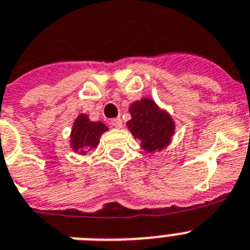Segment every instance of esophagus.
Masks as SVG:
<instances>
[{"mask_svg":"<svg viewBox=\"0 0 250 250\" xmlns=\"http://www.w3.org/2000/svg\"><path fill=\"white\" fill-rule=\"evenodd\" d=\"M110 123H112V125L114 127V128H122V127H123V121H122L121 118L112 119Z\"/></svg>","mask_w":250,"mask_h":250,"instance_id":"esophagus-1","label":"esophagus"}]
</instances>
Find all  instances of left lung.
I'll return each mask as SVG.
<instances>
[{
	"mask_svg": "<svg viewBox=\"0 0 250 250\" xmlns=\"http://www.w3.org/2000/svg\"><path fill=\"white\" fill-rule=\"evenodd\" d=\"M129 113L132 118L127 122V127L132 135L141 140L144 150L154 152L167 147L175 129L170 115L160 110L154 100L146 98L133 103Z\"/></svg>",
	"mask_w": 250,
	"mask_h": 250,
	"instance_id": "obj_1",
	"label": "left lung"
}]
</instances>
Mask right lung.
<instances>
[{"instance_id": "right-lung-1", "label": "right lung", "mask_w": 250, "mask_h": 250, "mask_svg": "<svg viewBox=\"0 0 250 250\" xmlns=\"http://www.w3.org/2000/svg\"><path fill=\"white\" fill-rule=\"evenodd\" d=\"M108 131L102 122H91L86 114H80L71 131V147L83 155L87 148H95L100 142V136Z\"/></svg>"}]
</instances>
